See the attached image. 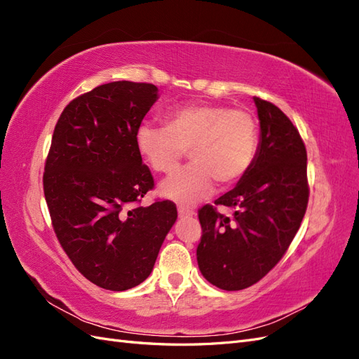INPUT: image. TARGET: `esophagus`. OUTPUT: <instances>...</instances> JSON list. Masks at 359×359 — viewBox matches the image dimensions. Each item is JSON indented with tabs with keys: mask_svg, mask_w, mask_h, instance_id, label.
<instances>
[{
	"mask_svg": "<svg viewBox=\"0 0 359 359\" xmlns=\"http://www.w3.org/2000/svg\"><path fill=\"white\" fill-rule=\"evenodd\" d=\"M178 215L180 217H193L194 211L190 208H186V206H180L178 208Z\"/></svg>",
	"mask_w": 359,
	"mask_h": 359,
	"instance_id": "esophagus-1",
	"label": "esophagus"
}]
</instances>
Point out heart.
Listing matches in <instances>:
<instances>
[{"instance_id": "obj_1", "label": "heart", "mask_w": 359, "mask_h": 359, "mask_svg": "<svg viewBox=\"0 0 359 359\" xmlns=\"http://www.w3.org/2000/svg\"><path fill=\"white\" fill-rule=\"evenodd\" d=\"M166 126L140 124L135 145L147 165L158 173L175 170L186 156L193 163L161 184L160 193L180 205H193L214 189L232 186L252 168L259 149L257 118L224 104L190 103L165 116Z\"/></svg>"}]
</instances>
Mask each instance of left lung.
<instances>
[{
    "mask_svg": "<svg viewBox=\"0 0 359 359\" xmlns=\"http://www.w3.org/2000/svg\"><path fill=\"white\" fill-rule=\"evenodd\" d=\"M260 144L252 168L214 203L198 211L202 276L223 290L256 285L285 256L309 203L307 149L298 128L276 104L255 97ZM234 210L232 219L217 205Z\"/></svg>",
    "mask_w": 359,
    "mask_h": 359,
    "instance_id": "obj_1",
    "label": "left lung"
}]
</instances>
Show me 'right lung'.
Returning <instances> with one entry per match:
<instances>
[{"instance_id":"add662e5","label":"right lung","mask_w":359,"mask_h":359,"mask_svg":"<svg viewBox=\"0 0 359 359\" xmlns=\"http://www.w3.org/2000/svg\"><path fill=\"white\" fill-rule=\"evenodd\" d=\"M157 86L118 81L95 86L61 112L43 172L53 232L74 268L107 290L151 274L178 211L172 201L140 206L154 178L135 133Z\"/></svg>"}]
</instances>
